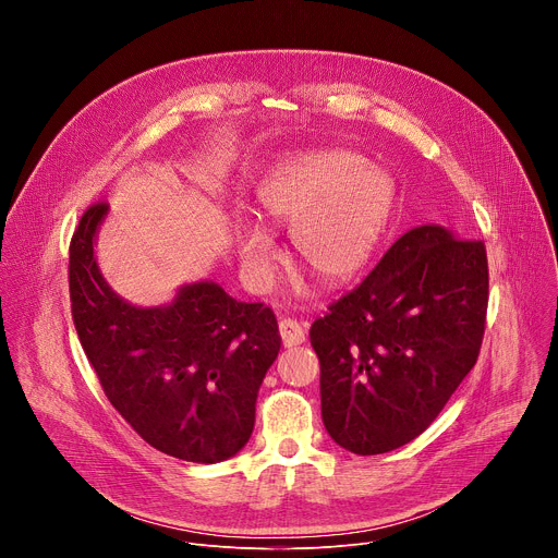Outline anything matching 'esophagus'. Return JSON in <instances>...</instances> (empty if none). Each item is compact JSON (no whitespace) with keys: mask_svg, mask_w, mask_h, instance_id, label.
Masks as SVG:
<instances>
[{"mask_svg":"<svg viewBox=\"0 0 558 558\" xmlns=\"http://www.w3.org/2000/svg\"><path fill=\"white\" fill-rule=\"evenodd\" d=\"M280 338L284 347H298L306 340L304 327L298 320H293V317H284V320H280Z\"/></svg>","mask_w":558,"mask_h":558,"instance_id":"1","label":"esophagus"}]
</instances>
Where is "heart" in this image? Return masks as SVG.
Listing matches in <instances>:
<instances>
[{"label":"heart","mask_w":558,"mask_h":558,"mask_svg":"<svg viewBox=\"0 0 558 558\" xmlns=\"http://www.w3.org/2000/svg\"><path fill=\"white\" fill-rule=\"evenodd\" d=\"M260 216L291 231L298 260L327 284H342L371 260L392 209V183L362 168L351 151L304 154L278 166L258 190ZM243 278L267 291L274 278L271 235L252 222L233 229Z\"/></svg>","instance_id":"heart-1"}]
</instances>
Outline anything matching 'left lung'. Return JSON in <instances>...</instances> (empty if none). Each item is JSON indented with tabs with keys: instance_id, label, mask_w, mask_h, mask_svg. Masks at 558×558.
Instances as JSON below:
<instances>
[{
	"instance_id": "1",
	"label": "left lung",
	"mask_w": 558,
	"mask_h": 558,
	"mask_svg": "<svg viewBox=\"0 0 558 558\" xmlns=\"http://www.w3.org/2000/svg\"><path fill=\"white\" fill-rule=\"evenodd\" d=\"M488 256L439 225L407 231L353 291L311 325L323 422L355 454L420 437L480 357Z\"/></svg>"
}]
</instances>
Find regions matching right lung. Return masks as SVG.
I'll list each match as a JSON object with an SVG mask.
<instances>
[{
    "label": "right lung",
    "mask_w": 558,
    "mask_h": 558,
    "mask_svg": "<svg viewBox=\"0 0 558 558\" xmlns=\"http://www.w3.org/2000/svg\"><path fill=\"white\" fill-rule=\"evenodd\" d=\"M106 211L104 201L84 211L68 265L74 329L106 397L156 450L194 463L233 457L252 437L258 388L282 344L274 311L214 282L183 287L168 306H132L97 267Z\"/></svg>",
    "instance_id": "obj_1"
}]
</instances>
